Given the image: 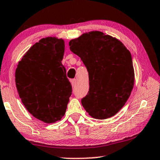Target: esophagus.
Masks as SVG:
<instances>
[{
	"instance_id": "obj_1",
	"label": "esophagus",
	"mask_w": 160,
	"mask_h": 160,
	"mask_svg": "<svg viewBox=\"0 0 160 160\" xmlns=\"http://www.w3.org/2000/svg\"><path fill=\"white\" fill-rule=\"evenodd\" d=\"M77 79H72V80H71V83H72V85L73 87H74L76 84H77Z\"/></svg>"
}]
</instances>
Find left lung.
Listing matches in <instances>:
<instances>
[{
  "label": "left lung",
  "instance_id": "8db88e82",
  "mask_svg": "<svg viewBox=\"0 0 160 160\" xmlns=\"http://www.w3.org/2000/svg\"><path fill=\"white\" fill-rule=\"evenodd\" d=\"M68 44L88 72L89 91L82 99L83 108L94 119L114 116L124 107L134 87L129 51L117 38L98 31L83 33Z\"/></svg>",
  "mask_w": 160,
  "mask_h": 160
}]
</instances>
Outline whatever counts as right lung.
Masks as SVG:
<instances>
[{
    "mask_svg": "<svg viewBox=\"0 0 160 160\" xmlns=\"http://www.w3.org/2000/svg\"><path fill=\"white\" fill-rule=\"evenodd\" d=\"M64 41L46 37L36 43L24 54L16 70V85L26 109L47 124L64 116L72 84L61 63Z\"/></svg>",
    "mask_w": 160,
    "mask_h": 160,
    "instance_id": "add662e5",
    "label": "right lung"
}]
</instances>
